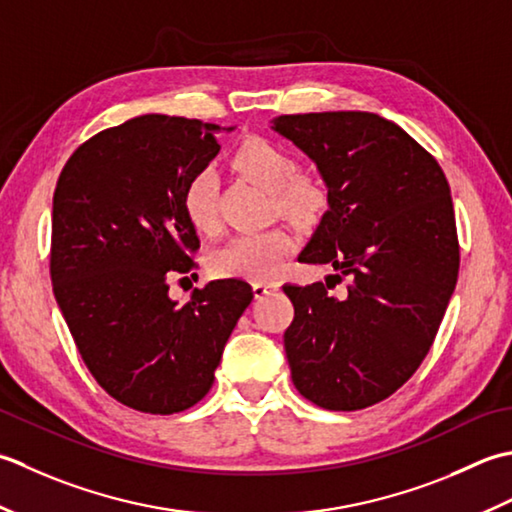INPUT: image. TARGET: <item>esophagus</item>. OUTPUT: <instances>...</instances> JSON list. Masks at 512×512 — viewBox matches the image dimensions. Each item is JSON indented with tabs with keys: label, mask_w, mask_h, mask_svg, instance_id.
<instances>
[{
	"label": "esophagus",
	"mask_w": 512,
	"mask_h": 512,
	"mask_svg": "<svg viewBox=\"0 0 512 512\" xmlns=\"http://www.w3.org/2000/svg\"><path fill=\"white\" fill-rule=\"evenodd\" d=\"M252 289L256 298H265L271 291L278 289V283H274V280H256V283H252Z\"/></svg>",
	"instance_id": "34e87169"
}]
</instances>
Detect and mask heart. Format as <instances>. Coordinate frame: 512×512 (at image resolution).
<instances>
[{
  "mask_svg": "<svg viewBox=\"0 0 512 512\" xmlns=\"http://www.w3.org/2000/svg\"><path fill=\"white\" fill-rule=\"evenodd\" d=\"M232 168L252 183L265 187L274 196L280 214L307 223L327 205L325 187L314 176L294 174V159L263 137H245L229 156ZM183 212L190 225L201 234L218 229V183L210 170L196 172L183 187ZM294 247V238L283 227L265 232L241 234L216 249L210 269L218 278L269 280Z\"/></svg>",
  "mask_w": 512,
  "mask_h": 512,
  "instance_id": "heart-1",
  "label": "heart"
}]
</instances>
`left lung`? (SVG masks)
Instances as JSON below:
<instances>
[{
    "label": "left lung",
    "mask_w": 512,
    "mask_h": 512,
    "mask_svg": "<svg viewBox=\"0 0 512 512\" xmlns=\"http://www.w3.org/2000/svg\"><path fill=\"white\" fill-rule=\"evenodd\" d=\"M274 130L318 165L329 210L298 256L347 283L285 285L291 380L329 411L387 400L420 367L460 269L451 187L433 156L373 112L283 114ZM327 278V280H329Z\"/></svg>",
    "instance_id": "obj_1"
}]
</instances>
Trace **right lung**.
I'll return each mask as SVG.
<instances>
[{"mask_svg": "<svg viewBox=\"0 0 512 512\" xmlns=\"http://www.w3.org/2000/svg\"><path fill=\"white\" fill-rule=\"evenodd\" d=\"M218 130L165 114L101 130L72 152L52 196L57 305L92 378L141 413L172 415L205 398L254 298L236 278L194 289L183 307L168 296L174 274L196 269L201 245L181 198L221 150Z\"/></svg>", "mask_w": 512, "mask_h": 512, "instance_id": "obj_1", "label": "right lung"}]
</instances>
